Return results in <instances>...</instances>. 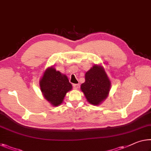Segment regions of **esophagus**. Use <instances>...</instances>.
Wrapping results in <instances>:
<instances>
[{
    "label": "esophagus",
    "mask_w": 151,
    "mask_h": 151,
    "mask_svg": "<svg viewBox=\"0 0 151 151\" xmlns=\"http://www.w3.org/2000/svg\"><path fill=\"white\" fill-rule=\"evenodd\" d=\"M73 86L75 88H78V87H79V85H78V84H73Z\"/></svg>",
    "instance_id": "34e87169"
}]
</instances>
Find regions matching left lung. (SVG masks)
<instances>
[{"instance_id": "8db88e82", "label": "left lung", "mask_w": 151, "mask_h": 151, "mask_svg": "<svg viewBox=\"0 0 151 151\" xmlns=\"http://www.w3.org/2000/svg\"><path fill=\"white\" fill-rule=\"evenodd\" d=\"M111 83L104 68L94 65L85 74V82L81 86L87 101L93 105L101 104L108 95Z\"/></svg>"}]
</instances>
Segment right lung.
<instances>
[{"mask_svg":"<svg viewBox=\"0 0 151 151\" xmlns=\"http://www.w3.org/2000/svg\"><path fill=\"white\" fill-rule=\"evenodd\" d=\"M40 85L44 97L53 106L60 105L66 93L72 89L67 76L52 67L44 72Z\"/></svg>","mask_w":151,"mask_h":151,"instance_id":"obj_1","label":"right lung"}]
</instances>
